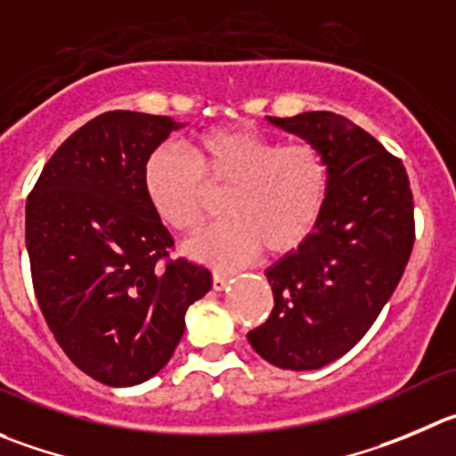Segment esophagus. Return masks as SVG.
<instances>
[{
	"instance_id": "34e87169",
	"label": "esophagus",
	"mask_w": 456,
	"mask_h": 456,
	"mask_svg": "<svg viewBox=\"0 0 456 456\" xmlns=\"http://www.w3.org/2000/svg\"><path fill=\"white\" fill-rule=\"evenodd\" d=\"M228 284H231V275H225V273H215V277H212V289L224 290Z\"/></svg>"
}]
</instances>
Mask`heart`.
Here are the masks:
<instances>
[{
  "instance_id": "1",
  "label": "heart",
  "mask_w": 456,
  "mask_h": 456,
  "mask_svg": "<svg viewBox=\"0 0 456 456\" xmlns=\"http://www.w3.org/2000/svg\"><path fill=\"white\" fill-rule=\"evenodd\" d=\"M190 156L160 145L145 159L142 190L176 232L203 221L208 188H225L228 216L185 244V255L231 271L257 257L296 250L314 235L329 194V167L309 142H286L246 125L215 127L190 141Z\"/></svg>"
}]
</instances>
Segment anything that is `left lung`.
<instances>
[{
  "label": "left lung",
  "instance_id": "left-lung-1",
  "mask_svg": "<svg viewBox=\"0 0 456 456\" xmlns=\"http://www.w3.org/2000/svg\"><path fill=\"white\" fill-rule=\"evenodd\" d=\"M268 123L324 156L329 194L314 235L266 268L275 306L248 342L280 370L311 371L345 355L392 297L414 244V203L401 160L345 116Z\"/></svg>",
  "mask_w": 456,
  "mask_h": 456
}]
</instances>
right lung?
<instances>
[{"mask_svg":"<svg viewBox=\"0 0 456 456\" xmlns=\"http://www.w3.org/2000/svg\"><path fill=\"white\" fill-rule=\"evenodd\" d=\"M183 127L167 116L107 111L58 147L26 201V250L42 315L91 379L132 387L159 374L185 311L212 289L175 246L142 190L145 159Z\"/></svg>","mask_w":456,"mask_h":456,"instance_id":"obj_1","label":"right lung"}]
</instances>
